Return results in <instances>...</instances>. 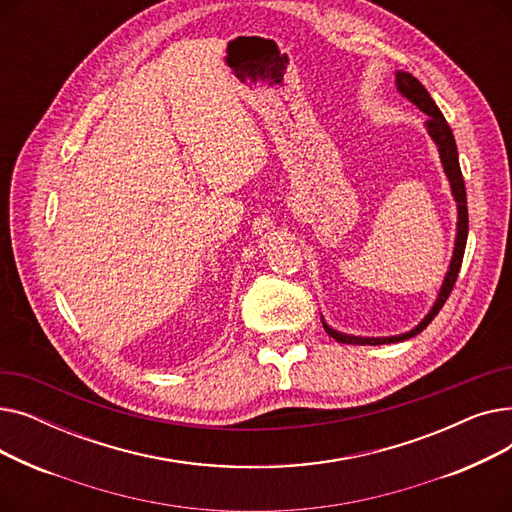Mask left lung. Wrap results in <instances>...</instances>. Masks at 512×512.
I'll use <instances>...</instances> for the list:
<instances>
[{
  "label": "left lung",
  "instance_id": "8db88e82",
  "mask_svg": "<svg viewBox=\"0 0 512 512\" xmlns=\"http://www.w3.org/2000/svg\"><path fill=\"white\" fill-rule=\"evenodd\" d=\"M394 87L396 91L409 99L413 105H417L423 114H427V122L423 124L429 137L436 143L438 153H440V161H442V168L444 174L448 178L450 184V193L452 199L456 203V234H454V249H452V257H450V265H448V272L442 280L440 292L438 297L425 313V317L419 321L415 328H411L409 332H402L396 336H355V334H344L334 330L328 321L321 315V324H324V330L338 342H346V344H390V342H402V340H409L413 336H417L419 332H423L427 328L429 321H432L438 311L444 307L446 299L450 297L452 286L456 282V276H459L461 270V263H463V255H465V245H467V234H469V213H467V191H465V180L461 174V166H459V151H456V141H454V134L446 122V118L442 116L440 107L436 105V101L432 99V95L427 93V89L419 83V80L405 72V70H396L394 74Z\"/></svg>",
  "mask_w": 512,
  "mask_h": 512
}]
</instances>
